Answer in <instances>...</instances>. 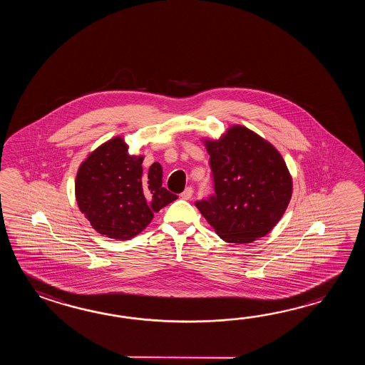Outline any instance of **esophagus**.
<instances>
[{"label":"esophagus","mask_w":365,"mask_h":365,"mask_svg":"<svg viewBox=\"0 0 365 365\" xmlns=\"http://www.w3.org/2000/svg\"><path fill=\"white\" fill-rule=\"evenodd\" d=\"M192 195H193V187H190V186H187L185 190L182 192V193L180 194V197L182 198V200H190L192 198Z\"/></svg>","instance_id":"esophagus-1"}]
</instances>
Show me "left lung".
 <instances>
[{"mask_svg":"<svg viewBox=\"0 0 365 365\" xmlns=\"http://www.w3.org/2000/svg\"><path fill=\"white\" fill-rule=\"evenodd\" d=\"M214 193L195 202L227 242H252L270 232L287 209L292 180L275 148L244 126L206 142Z\"/></svg>","mask_w":365,"mask_h":365,"instance_id":"left-lung-1","label":"left lung"}]
</instances>
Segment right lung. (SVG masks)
Segmentation results:
<instances>
[{"instance_id":"obj_1","label":"right lung","mask_w":365,"mask_h":365,"mask_svg":"<svg viewBox=\"0 0 365 365\" xmlns=\"http://www.w3.org/2000/svg\"><path fill=\"white\" fill-rule=\"evenodd\" d=\"M143 156L128 154L123 138H113L87 156L78 170L76 198L96 232L129 240L142 232L154 214L178 198L162 186L163 171Z\"/></svg>"}]
</instances>
